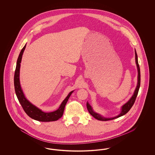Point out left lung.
I'll list each match as a JSON object with an SVG mask.
<instances>
[{"instance_id": "8db88e82", "label": "left lung", "mask_w": 155, "mask_h": 155, "mask_svg": "<svg viewBox=\"0 0 155 155\" xmlns=\"http://www.w3.org/2000/svg\"><path fill=\"white\" fill-rule=\"evenodd\" d=\"M135 63L137 64V70H138V82H137V87L135 89V91L134 92V94L133 96H131V97L129 99V101L126 102L125 104H124L122 106H121V112L120 113L118 114L117 116H116L114 117H105L103 116H102L101 114L97 113L94 110V109H92V107H91V106L90 105V104L87 102V109L88 110L89 113L94 117L98 120L100 121H107V120H113L115 118H118L122 116H124L125 114L128 111L131 109V108L132 107V106L134 104V103L135 101L136 97L138 95V91H139V89L140 87V66L138 64V56L137 54V52L135 49Z\"/></svg>"}]
</instances>
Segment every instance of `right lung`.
<instances>
[{
    "label": "right lung",
    "mask_w": 155,
    "mask_h": 155,
    "mask_svg": "<svg viewBox=\"0 0 155 155\" xmlns=\"http://www.w3.org/2000/svg\"><path fill=\"white\" fill-rule=\"evenodd\" d=\"M25 47L26 44L23 47V48L20 53V54L17 61L16 68L15 70L14 84L16 96L18 98L19 102L21 104L24 110L25 111L26 114L31 118L42 122L56 121L59 120V118H61L63 116L67 102L68 101L70 96H71L74 91H71L68 94V95L64 99V101L60 104L59 109L54 111L45 112L41 109L37 107V106L34 105L32 103H31L24 95L20 82V70L21 66L20 63L21 62L22 54L25 49Z\"/></svg>",
    "instance_id": "1"
}]
</instances>
